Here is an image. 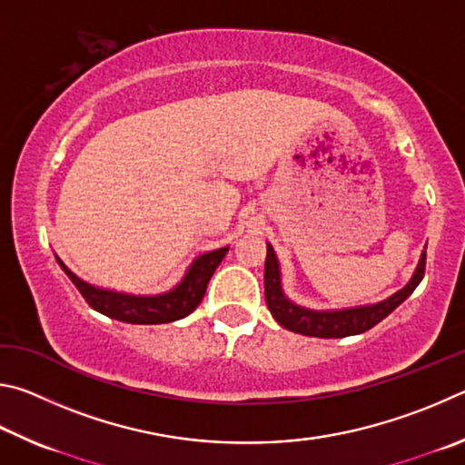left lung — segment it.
Segmentation results:
<instances>
[{"instance_id":"1","label":"left lung","mask_w":465,"mask_h":465,"mask_svg":"<svg viewBox=\"0 0 465 465\" xmlns=\"http://www.w3.org/2000/svg\"><path fill=\"white\" fill-rule=\"evenodd\" d=\"M425 263L427 251H422L420 262L417 265V270H414L411 282L406 283L402 290H398L396 294H392L388 300H381L378 304L345 308V311H311V308L294 304L292 300L286 298V294H283L278 257H275L273 247L267 245L265 302L273 319L278 321L283 329H288L292 332L321 339H341L349 335H360V332L376 327L380 321H384L396 306H401L404 300L412 294L414 288L420 283L422 275H425Z\"/></svg>"}]
</instances>
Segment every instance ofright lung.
I'll return each mask as SVG.
<instances>
[{
    "instance_id": "add662e5",
    "label": "right lung",
    "mask_w": 465,
    "mask_h": 465,
    "mask_svg": "<svg viewBox=\"0 0 465 465\" xmlns=\"http://www.w3.org/2000/svg\"><path fill=\"white\" fill-rule=\"evenodd\" d=\"M226 253L228 247L200 255L173 290L157 296H133L122 294V292L95 288L92 283L77 278L59 257H56V262H59L63 272L69 275V280L75 283V288L94 311L128 324H163L183 319V316L192 314L198 308L203 294H206V286L212 273L216 272V267Z\"/></svg>"
}]
</instances>
